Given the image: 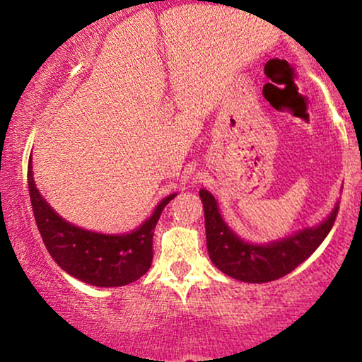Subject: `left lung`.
<instances>
[{"instance_id": "left-lung-1", "label": "left lung", "mask_w": 362, "mask_h": 362, "mask_svg": "<svg viewBox=\"0 0 362 362\" xmlns=\"http://www.w3.org/2000/svg\"><path fill=\"white\" fill-rule=\"evenodd\" d=\"M204 206L206 242L211 260L219 271L243 282H269L286 276L320 247L330 233L339 206L317 228H306L289 238L269 245H252L238 238L223 218L207 190L199 192Z\"/></svg>"}]
</instances>
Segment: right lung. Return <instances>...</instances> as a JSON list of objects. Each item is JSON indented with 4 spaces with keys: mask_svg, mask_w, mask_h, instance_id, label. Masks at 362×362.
Here are the masks:
<instances>
[{
    "mask_svg": "<svg viewBox=\"0 0 362 362\" xmlns=\"http://www.w3.org/2000/svg\"><path fill=\"white\" fill-rule=\"evenodd\" d=\"M28 192L42 242L62 271L98 288H117L148 272L153 260V233L161 211L175 197L168 195L143 226L127 235H102L81 230L57 216L37 190L28 163Z\"/></svg>",
    "mask_w": 362,
    "mask_h": 362,
    "instance_id": "obj_1",
    "label": "right lung"
}]
</instances>
